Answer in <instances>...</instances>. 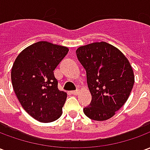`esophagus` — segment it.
<instances>
[{"instance_id":"34e87169","label":"esophagus","mask_w":150,"mask_h":150,"mask_svg":"<svg viewBox=\"0 0 150 150\" xmlns=\"http://www.w3.org/2000/svg\"><path fill=\"white\" fill-rule=\"evenodd\" d=\"M72 95H78L79 94V90H75V91H71Z\"/></svg>"}]
</instances>
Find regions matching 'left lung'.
<instances>
[{
  "instance_id": "8db88e82",
  "label": "left lung",
  "mask_w": 150,
  "mask_h": 150,
  "mask_svg": "<svg viewBox=\"0 0 150 150\" xmlns=\"http://www.w3.org/2000/svg\"><path fill=\"white\" fill-rule=\"evenodd\" d=\"M76 55L86 70L91 94L90 105L83 112L94 120L109 119L125 104L133 87L134 75L129 60L104 42L80 46Z\"/></svg>"
}]
</instances>
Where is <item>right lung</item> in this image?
<instances>
[{"mask_svg": "<svg viewBox=\"0 0 150 150\" xmlns=\"http://www.w3.org/2000/svg\"><path fill=\"white\" fill-rule=\"evenodd\" d=\"M67 52L65 46L38 42L23 50L13 65L15 94L26 112L40 122H52L62 115L67 95L59 90L54 71Z\"/></svg>", "mask_w": 150, "mask_h": 150, "instance_id": "obj_1", "label": "right lung"}]
</instances>
